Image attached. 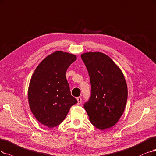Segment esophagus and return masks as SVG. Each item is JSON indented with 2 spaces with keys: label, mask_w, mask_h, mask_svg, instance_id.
Returning <instances> with one entry per match:
<instances>
[{
  "label": "esophagus",
  "mask_w": 156,
  "mask_h": 156,
  "mask_svg": "<svg viewBox=\"0 0 156 156\" xmlns=\"http://www.w3.org/2000/svg\"><path fill=\"white\" fill-rule=\"evenodd\" d=\"M76 100H77V104L78 105H80V103H82V98H81V97H78L77 98H76Z\"/></svg>",
  "instance_id": "obj_1"
}]
</instances>
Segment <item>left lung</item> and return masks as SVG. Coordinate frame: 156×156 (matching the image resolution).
I'll use <instances>...</instances> for the list:
<instances>
[{"label":"left lung","instance_id":"obj_1","mask_svg":"<svg viewBox=\"0 0 156 156\" xmlns=\"http://www.w3.org/2000/svg\"><path fill=\"white\" fill-rule=\"evenodd\" d=\"M91 84V95L83 107L90 123L100 130L109 129L122 116L128 90L124 75L110 57L100 52L81 55Z\"/></svg>","mask_w":156,"mask_h":156}]
</instances>
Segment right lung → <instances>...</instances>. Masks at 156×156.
Returning a JSON list of instances; mask_svg holds the SVG:
<instances>
[{
    "mask_svg": "<svg viewBox=\"0 0 156 156\" xmlns=\"http://www.w3.org/2000/svg\"><path fill=\"white\" fill-rule=\"evenodd\" d=\"M76 60V55L55 51L39 63L31 76L29 105L34 116L49 128L60 125L78 102L71 94L66 77L67 68Z\"/></svg>",
    "mask_w": 156,
    "mask_h": 156,
    "instance_id": "add662e5",
    "label": "right lung"
}]
</instances>
